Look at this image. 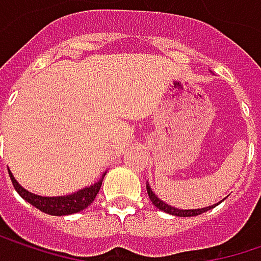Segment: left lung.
Instances as JSON below:
<instances>
[{
  "mask_svg": "<svg viewBox=\"0 0 261 261\" xmlns=\"http://www.w3.org/2000/svg\"><path fill=\"white\" fill-rule=\"evenodd\" d=\"M146 191H148V196H149L151 201L154 203L160 211H164V212H167V214H170V215H176V217H196V215H200V214L206 212V211H211L212 207H215V206L218 204V203H217V204H214V206H207V207H201V209H178V207H173V206L164 203L163 200H160V199L155 196L154 191L151 190L149 184L146 185ZM221 201H220V203H221Z\"/></svg>",
  "mask_w": 261,
  "mask_h": 261,
  "instance_id": "1",
  "label": "left lung"
}]
</instances>
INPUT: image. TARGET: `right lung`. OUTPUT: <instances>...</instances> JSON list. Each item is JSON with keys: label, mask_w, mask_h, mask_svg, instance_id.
Masks as SVG:
<instances>
[{"label": "right lung", "mask_w": 261, "mask_h": 261, "mask_svg": "<svg viewBox=\"0 0 261 261\" xmlns=\"http://www.w3.org/2000/svg\"><path fill=\"white\" fill-rule=\"evenodd\" d=\"M9 175H10V179H12L14 190L19 193V196L23 200L31 203L33 206H36L37 209H40L44 214L61 217V215H70V214H76V212H81L83 209H86L94 201L95 196L98 194L106 172L103 173V176H101V179L98 182L91 184L89 187H85V188L76 191V193H73V194L60 196V197H43V196L33 194L28 190H25L22 185H19V182L14 179V176H13V173L10 170H9Z\"/></svg>", "instance_id": "obj_1"}]
</instances>
